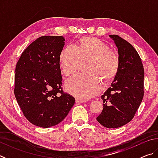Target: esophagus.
Returning <instances> with one entry per match:
<instances>
[{
	"label": "esophagus",
	"mask_w": 158,
	"mask_h": 158,
	"mask_svg": "<svg viewBox=\"0 0 158 158\" xmlns=\"http://www.w3.org/2000/svg\"><path fill=\"white\" fill-rule=\"evenodd\" d=\"M85 100H80V99H79V98H77V99H76V102H77V103H84V102H85Z\"/></svg>",
	"instance_id": "obj_1"
}]
</instances>
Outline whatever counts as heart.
I'll list each match as a JSON object with an SVG mask.
<instances>
[{"instance_id":"b5f03b06","label":"heart","mask_w":158,"mask_h":158,"mask_svg":"<svg viewBox=\"0 0 158 158\" xmlns=\"http://www.w3.org/2000/svg\"><path fill=\"white\" fill-rule=\"evenodd\" d=\"M89 60L85 71L69 79L65 89L72 95L81 100L92 98L100 91V81L107 84L118 73L119 57L110 47L95 37H82L78 47L67 46L59 56L61 71L65 76L72 75L79 70L81 62Z\"/></svg>"}]
</instances>
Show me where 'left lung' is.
<instances>
[{"instance_id": "obj_1", "label": "left lung", "mask_w": 158, "mask_h": 158, "mask_svg": "<svg viewBox=\"0 0 158 158\" xmlns=\"http://www.w3.org/2000/svg\"><path fill=\"white\" fill-rule=\"evenodd\" d=\"M109 37L118 48L120 67L111 86L101 96L103 110L96 119L104 127L117 128L129 123L139 107L143 97L144 70L132 44L117 35Z\"/></svg>"}]
</instances>
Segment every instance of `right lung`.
Wrapping results in <instances>:
<instances>
[{
  "instance_id": "right-lung-1",
  "label": "right lung",
  "mask_w": 158,
  "mask_h": 158,
  "mask_svg": "<svg viewBox=\"0 0 158 158\" xmlns=\"http://www.w3.org/2000/svg\"><path fill=\"white\" fill-rule=\"evenodd\" d=\"M63 36H42L23 51L17 63L15 95L25 117L48 128L63 121L75 99L64 93L59 65L65 45Z\"/></svg>"
}]
</instances>
